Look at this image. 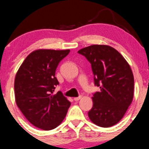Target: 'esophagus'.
<instances>
[{"mask_svg":"<svg viewBox=\"0 0 149 149\" xmlns=\"http://www.w3.org/2000/svg\"><path fill=\"white\" fill-rule=\"evenodd\" d=\"M81 96H80V97H75V98H74V99H73V100H75V101H76V102H77V101H79V100H81Z\"/></svg>","mask_w":149,"mask_h":149,"instance_id":"1","label":"esophagus"}]
</instances>
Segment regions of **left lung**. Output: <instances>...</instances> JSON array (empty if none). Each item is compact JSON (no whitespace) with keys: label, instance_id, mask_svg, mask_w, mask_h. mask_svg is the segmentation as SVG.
I'll return each mask as SVG.
<instances>
[{"label":"left lung","instance_id":"obj_1","mask_svg":"<svg viewBox=\"0 0 149 149\" xmlns=\"http://www.w3.org/2000/svg\"><path fill=\"white\" fill-rule=\"evenodd\" d=\"M91 65L94 84L100 86L92 97L93 107L88 112L97 125L109 127L121 120L132 103L134 77L124 57L112 47L93 45L78 51Z\"/></svg>","mask_w":149,"mask_h":149}]
</instances>
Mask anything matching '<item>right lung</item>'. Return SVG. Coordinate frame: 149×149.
I'll return each instance as SVG.
<instances>
[{"label": "right lung", "mask_w": 149, "mask_h": 149, "mask_svg": "<svg viewBox=\"0 0 149 149\" xmlns=\"http://www.w3.org/2000/svg\"><path fill=\"white\" fill-rule=\"evenodd\" d=\"M69 52L36 49L25 58L16 74V105L31 124L42 130H52L61 125L70 105L61 91L53 94L59 84L55 70Z\"/></svg>", "instance_id": "obj_1"}]
</instances>
